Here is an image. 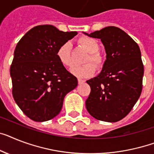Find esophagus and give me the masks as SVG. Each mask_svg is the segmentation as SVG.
Masks as SVG:
<instances>
[{
  "mask_svg": "<svg viewBox=\"0 0 154 154\" xmlns=\"http://www.w3.org/2000/svg\"><path fill=\"white\" fill-rule=\"evenodd\" d=\"M83 82H85V80L78 79V83H79V84H82V83H83Z\"/></svg>",
  "mask_w": 154,
  "mask_h": 154,
  "instance_id": "1",
  "label": "esophagus"
}]
</instances>
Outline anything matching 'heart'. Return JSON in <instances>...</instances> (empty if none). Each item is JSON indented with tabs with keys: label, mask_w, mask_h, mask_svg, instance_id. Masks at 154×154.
Returning <instances> with one entry per match:
<instances>
[{
	"label": "heart",
	"mask_w": 154,
	"mask_h": 154,
	"mask_svg": "<svg viewBox=\"0 0 154 154\" xmlns=\"http://www.w3.org/2000/svg\"><path fill=\"white\" fill-rule=\"evenodd\" d=\"M78 42L89 53V56L85 60L86 63L82 66H75L70 70V72L77 78L86 79L91 77L95 72V67L101 68L104 63V59L101 53H99V44L94 38L91 37H81L78 40ZM57 58L62 65L67 68L72 66V59L71 56V43L69 42H64L60 46L57 52ZM92 62L93 65L89 63Z\"/></svg>",
	"instance_id": "b5f03b06"
}]
</instances>
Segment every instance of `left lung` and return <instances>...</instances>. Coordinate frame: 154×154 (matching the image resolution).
<instances>
[{"mask_svg":"<svg viewBox=\"0 0 154 154\" xmlns=\"http://www.w3.org/2000/svg\"><path fill=\"white\" fill-rule=\"evenodd\" d=\"M84 34L101 39L106 53L101 73L86 81L91 89L86 109L97 120L117 122L130 112L143 90L144 67L139 46L116 26Z\"/></svg>","mask_w":154,"mask_h":154,"instance_id":"obj_1","label":"left lung"}]
</instances>
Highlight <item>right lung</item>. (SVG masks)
<instances>
[{
	"mask_svg": "<svg viewBox=\"0 0 154 154\" xmlns=\"http://www.w3.org/2000/svg\"><path fill=\"white\" fill-rule=\"evenodd\" d=\"M76 31L63 32L52 25L30 29L17 43L11 68L14 100L25 115L44 122L60 113L65 95L78 85L57 58L60 46Z\"/></svg>",
	"mask_w": 154,
	"mask_h": 154,
	"instance_id": "add662e5",
	"label": "right lung"
}]
</instances>
